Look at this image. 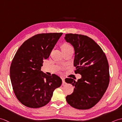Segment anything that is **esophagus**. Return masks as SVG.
<instances>
[{
  "mask_svg": "<svg viewBox=\"0 0 122 122\" xmlns=\"http://www.w3.org/2000/svg\"><path fill=\"white\" fill-rule=\"evenodd\" d=\"M62 84H64L66 83V82H65V79L64 78V77H62Z\"/></svg>",
  "mask_w": 122,
  "mask_h": 122,
  "instance_id": "esophagus-1",
  "label": "esophagus"
}]
</instances>
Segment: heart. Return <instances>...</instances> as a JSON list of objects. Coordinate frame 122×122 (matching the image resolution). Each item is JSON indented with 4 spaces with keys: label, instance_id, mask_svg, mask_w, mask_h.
<instances>
[{
    "label": "heart",
    "instance_id": "obj_1",
    "mask_svg": "<svg viewBox=\"0 0 122 122\" xmlns=\"http://www.w3.org/2000/svg\"><path fill=\"white\" fill-rule=\"evenodd\" d=\"M72 49V46L68 43H64L62 46V50H66V49Z\"/></svg>",
    "mask_w": 122,
    "mask_h": 122
}]
</instances>
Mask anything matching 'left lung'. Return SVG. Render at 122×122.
<instances>
[{
  "instance_id": "1",
  "label": "left lung",
  "mask_w": 122,
  "mask_h": 122,
  "mask_svg": "<svg viewBox=\"0 0 122 122\" xmlns=\"http://www.w3.org/2000/svg\"><path fill=\"white\" fill-rule=\"evenodd\" d=\"M64 39L74 49L75 73L81 75L77 81L65 79L74 87L73 92L66 96V102L76 109H89L99 102L109 84L107 56L100 46L86 36L69 33Z\"/></svg>"
}]
</instances>
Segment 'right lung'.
Masks as SVG:
<instances>
[{
  "instance_id": "obj_1",
  "label": "right lung",
  "mask_w": 122,
  "mask_h": 122,
  "mask_svg": "<svg viewBox=\"0 0 122 122\" xmlns=\"http://www.w3.org/2000/svg\"><path fill=\"white\" fill-rule=\"evenodd\" d=\"M62 33L36 35L22 43L13 59L10 77L15 95L25 107L39 108L47 104L54 90L61 86V79L41 71Z\"/></svg>"
}]
</instances>
